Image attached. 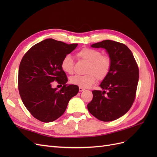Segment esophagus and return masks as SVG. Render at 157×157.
Instances as JSON below:
<instances>
[{
	"mask_svg": "<svg viewBox=\"0 0 157 157\" xmlns=\"http://www.w3.org/2000/svg\"><path fill=\"white\" fill-rule=\"evenodd\" d=\"M84 89L83 88L79 87V91H80V92H82V91H84Z\"/></svg>",
	"mask_w": 157,
	"mask_h": 157,
	"instance_id": "esophagus-1",
	"label": "esophagus"
}]
</instances>
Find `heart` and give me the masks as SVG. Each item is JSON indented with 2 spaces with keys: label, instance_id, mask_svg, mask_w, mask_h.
Masks as SVG:
<instances>
[{
  "label": "heart",
  "instance_id": "1",
  "mask_svg": "<svg viewBox=\"0 0 157 157\" xmlns=\"http://www.w3.org/2000/svg\"><path fill=\"white\" fill-rule=\"evenodd\" d=\"M77 56L88 62L84 75H75L70 78L71 84L81 88H88L97 78L101 81L107 78L110 73L112 61L110 56L102 54L101 51L91 48H83L79 50ZM61 68L65 73L71 75L74 70V60L70 55L65 56L61 60Z\"/></svg>",
  "mask_w": 157,
  "mask_h": 157
}]
</instances>
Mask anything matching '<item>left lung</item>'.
Segmentation results:
<instances>
[{
	"instance_id": "obj_1",
	"label": "left lung",
	"mask_w": 157,
	"mask_h": 157,
	"mask_svg": "<svg viewBox=\"0 0 157 157\" xmlns=\"http://www.w3.org/2000/svg\"><path fill=\"white\" fill-rule=\"evenodd\" d=\"M92 47L105 48L112 65L109 75L99 85L103 90H93V99L87 107L99 120L115 121L129 111L134 102L139 80L138 65L131 50L121 42L105 40Z\"/></svg>"
}]
</instances>
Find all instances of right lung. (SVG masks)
<instances>
[{
    "label": "right lung",
    "instance_id": "1",
    "mask_svg": "<svg viewBox=\"0 0 157 157\" xmlns=\"http://www.w3.org/2000/svg\"><path fill=\"white\" fill-rule=\"evenodd\" d=\"M78 44H67L52 39L36 44L23 56L19 67L18 90L31 115L50 122L63 115L70 99L78 92L77 85H67V77L61 68V60ZM56 81L63 88H51Z\"/></svg>",
    "mask_w": 157,
    "mask_h": 157
}]
</instances>
